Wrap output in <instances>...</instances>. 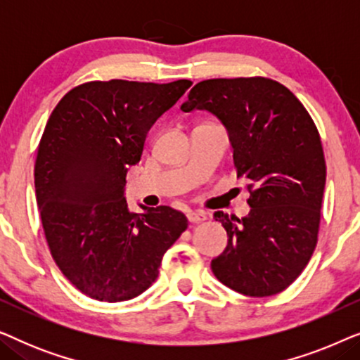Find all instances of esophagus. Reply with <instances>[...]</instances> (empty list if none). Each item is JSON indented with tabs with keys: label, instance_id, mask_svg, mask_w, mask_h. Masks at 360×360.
Returning <instances> with one entry per match:
<instances>
[{
	"label": "esophagus",
	"instance_id": "obj_1",
	"mask_svg": "<svg viewBox=\"0 0 360 360\" xmlns=\"http://www.w3.org/2000/svg\"><path fill=\"white\" fill-rule=\"evenodd\" d=\"M186 218H188L190 223H203V221L208 219V214H206L205 211L196 210V211H188V213H186Z\"/></svg>",
	"mask_w": 360,
	"mask_h": 360
}]
</instances>
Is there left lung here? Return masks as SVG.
I'll list each match as a JSON object with an SVG mask.
<instances>
[{
    "label": "left lung",
    "mask_w": 360,
    "mask_h": 360,
    "mask_svg": "<svg viewBox=\"0 0 360 360\" xmlns=\"http://www.w3.org/2000/svg\"><path fill=\"white\" fill-rule=\"evenodd\" d=\"M193 110L219 117L229 132L238 176L249 180V216L214 213L229 239L211 270L245 297L283 292L318 243L326 184L318 127L287 86L265 77L196 83L181 105V111Z\"/></svg>",
    "instance_id": "left-lung-1"
}]
</instances>
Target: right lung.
Wrapping results in <instances>:
<instances>
[{"label":"right lung","instance_id":"obj_1","mask_svg":"<svg viewBox=\"0 0 360 360\" xmlns=\"http://www.w3.org/2000/svg\"><path fill=\"white\" fill-rule=\"evenodd\" d=\"M190 86L93 80L72 88L49 117L34 165L36 200L52 259L86 297L116 303L146 292L188 228L170 206L132 213L122 191L147 131Z\"/></svg>","mask_w":360,"mask_h":360}]
</instances>
